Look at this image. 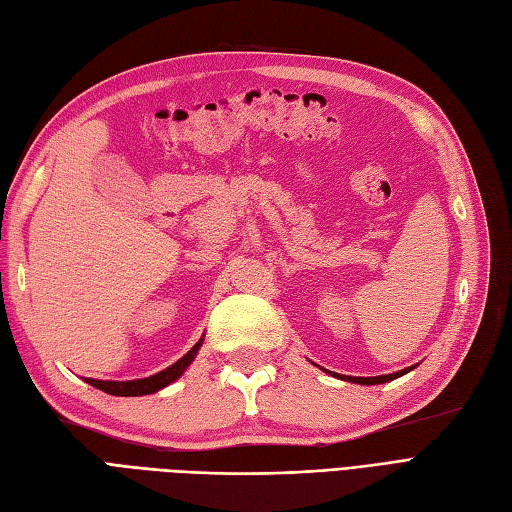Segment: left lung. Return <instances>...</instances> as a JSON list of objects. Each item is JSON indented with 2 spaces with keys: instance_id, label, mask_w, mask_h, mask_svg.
<instances>
[{
  "instance_id": "1",
  "label": "left lung",
  "mask_w": 512,
  "mask_h": 512,
  "mask_svg": "<svg viewBox=\"0 0 512 512\" xmlns=\"http://www.w3.org/2000/svg\"><path fill=\"white\" fill-rule=\"evenodd\" d=\"M418 366V364H416ZM416 366H409V368H403V370H398V372H392V375H379V377H344V375H336V372H329V370H325V372H329V375H334V377H338V379H342V381H349V383H359V385H379V383H388V381H394V379H398V377H403V375H407L409 370H413Z\"/></svg>"
}]
</instances>
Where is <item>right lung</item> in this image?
Returning <instances> with one entry per match:
<instances>
[{
    "mask_svg": "<svg viewBox=\"0 0 512 512\" xmlns=\"http://www.w3.org/2000/svg\"><path fill=\"white\" fill-rule=\"evenodd\" d=\"M204 342V336L193 344V347L174 362L172 366H168L165 370L157 372V375H150L144 379H133V381H103V379H86V383H90L92 388L96 390H103L112 396H146V394H155L163 388H168L170 383H174L178 377L183 375V372L189 368V364L196 359L200 347Z\"/></svg>",
    "mask_w": 512,
    "mask_h": 512,
    "instance_id": "add662e5",
    "label": "right lung"
}]
</instances>
